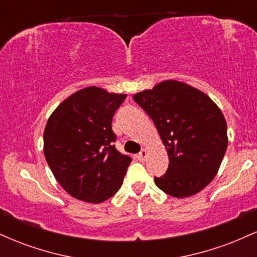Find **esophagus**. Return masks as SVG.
<instances>
[{"label": "esophagus", "instance_id": "obj_1", "mask_svg": "<svg viewBox=\"0 0 257 257\" xmlns=\"http://www.w3.org/2000/svg\"><path fill=\"white\" fill-rule=\"evenodd\" d=\"M139 159H140V161H145L146 159V157H147V151H146V149H143L140 151V153H139Z\"/></svg>", "mask_w": 257, "mask_h": 257}]
</instances>
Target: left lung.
Wrapping results in <instances>:
<instances>
[{
    "label": "left lung",
    "mask_w": 257,
    "mask_h": 257,
    "mask_svg": "<svg viewBox=\"0 0 257 257\" xmlns=\"http://www.w3.org/2000/svg\"><path fill=\"white\" fill-rule=\"evenodd\" d=\"M151 117L169 156L158 188L176 198L193 196L215 178L225 156L227 124L216 104L191 85L164 81L133 96Z\"/></svg>",
    "instance_id": "obj_1"
}]
</instances>
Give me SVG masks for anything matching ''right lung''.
Wrapping results in <instances>:
<instances>
[{"mask_svg": "<svg viewBox=\"0 0 257 257\" xmlns=\"http://www.w3.org/2000/svg\"><path fill=\"white\" fill-rule=\"evenodd\" d=\"M125 94L88 87L55 108L44 129V157L67 193L88 203L111 198L123 184L132 158L114 147V112Z\"/></svg>", "mask_w": 257, "mask_h": 257, "instance_id": "add662e5", "label": "right lung"}]
</instances>
